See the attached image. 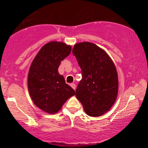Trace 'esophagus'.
<instances>
[{"mask_svg":"<svg viewBox=\"0 0 148 148\" xmlns=\"http://www.w3.org/2000/svg\"><path fill=\"white\" fill-rule=\"evenodd\" d=\"M70 86H71V88H72L73 89V90H75V88H76L75 84H71Z\"/></svg>","mask_w":148,"mask_h":148,"instance_id":"34e87169","label":"esophagus"}]
</instances>
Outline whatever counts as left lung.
I'll return each instance as SVG.
<instances>
[{
	"mask_svg": "<svg viewBox=\"0 0 148 148\" xmlns=\"http://www.w3.org/2000/svg\"><path fill=\"white\" fill-rule=\"evenodd\" d=\"M73 53L82 73L76 98L89 116H102L113 106L118 95L116 66L105 50L91 42L75 44Z\"/></svg>",
	"mask_w": 148,
	"mask_h": 148,
	"instance_id": "1",
	"label": "left lung"
}]
</instances>
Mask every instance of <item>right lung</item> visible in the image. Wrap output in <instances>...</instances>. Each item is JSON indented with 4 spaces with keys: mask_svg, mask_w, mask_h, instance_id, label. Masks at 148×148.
<instances>
[{
    "mask_svg": "<svg viewBox=\"0 0 148 148\" xmlns=\"http://www.w3.org/2000/svg\"><path fill=\"white\" fill-rule=\"evenodd\" d=\"M71 46L51 41L44 45L30 66L27 86L36 106L48 114L57 113L75 92L58 73L60 62L69 55Z\"/></svg>",
    "mask_w": 148,
    "mask_h": 148,
    "instance_id": "add662e5",
    "label": "right lung"
}]
</instances>
